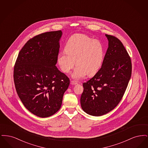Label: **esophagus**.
Masks as SVG:
<instances>
[{"label": "esophagus", "instance_id": "obj_1", "mask_svg": "<svg viewBox=\"0 0 148 148\" xmlns=\"http://www.w3.org/2000/svg\"><path fill=\"white\" fill-rule=\"evenodd\" d=\"M71 85H76L77 84V83L75 82H74V81H73V80H71Z\"/></svg>", "mask_w": 148, "mask_h": 148}]
</instances>
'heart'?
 <instances>
[{"label": "heart", "instance_id": "obj_1", "mask_svg": "<svg viewBox=\"0 0 148 148\" xmlns=\"http://www.w3.org/2000/svg\"><path fill=\"white\" fill-rule=\"evenodd\" d=\"M64 50L57 58L58 63L64 73H68L77 66L71 76L79 80L87 74L94 75L101 67L104 56L102 43L87 35L77 34L72 35L66 43Z\"/></svg>", "mask_w": 148, "mask_h": 148}]
</instances>
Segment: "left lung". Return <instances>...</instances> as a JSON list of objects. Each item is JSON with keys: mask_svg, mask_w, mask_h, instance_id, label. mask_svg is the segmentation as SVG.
I'll return each mask as SVG.
<instances>
[{"mask_svg": "<svg viewBox=\"0 0 148 148\" xmlns=\"http://www.w3.org/2000/svg\"><path fill=\"white\" fill-rule=\"evenodd\" d=\"M108 48L101 68L83 84L80 104L85 113L95 116L109 113L119 103L132 75L130 58L119 39L106 34Z\"/></svg>", "mask_w": 148, "mask_h": 148, "instance_id": "left-lung-1", "label": "left lung"}]
</instances>
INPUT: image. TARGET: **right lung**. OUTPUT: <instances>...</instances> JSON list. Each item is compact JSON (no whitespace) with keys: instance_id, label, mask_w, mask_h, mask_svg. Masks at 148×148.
<instances>
[{"instance_id":"1","label":"right lung","mask_w":148,"mask_h":148,"mask_svg":"<svg viewBox=\"0 0 148 148\" xmlns=\"http://www.w3.org/2000/svg\"><path fill=\"white\" fill-rule=\"evenodd\" d=\"M61 30L46 32L29 39L15 64L14 82L21 102L30 112L47 118L60 108L70 80L56 65Z\"/></svg>"}]
</instances>
